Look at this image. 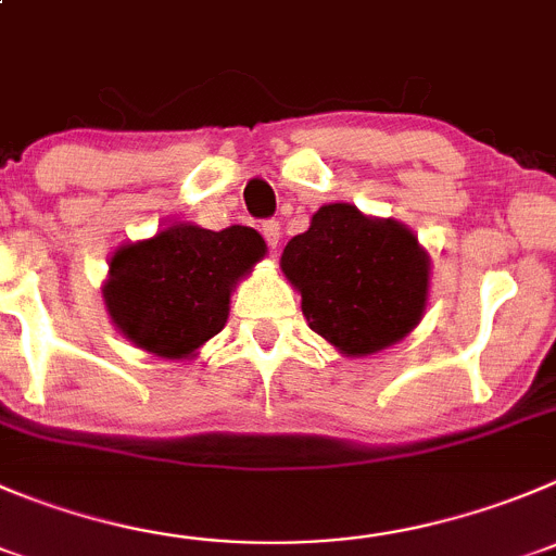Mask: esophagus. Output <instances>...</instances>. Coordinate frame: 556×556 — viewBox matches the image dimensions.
<instances>
[{
  "label": "esophagus",
  "mask_w": 556,
  "mask_h": 556,
  "mask_svg": "<svg viewBox=\"0 0 556 556\" xmlns=\"http://www.w3.org/2000/svg\"><path fill=\"white\" fill-rule=\"evenodd\" d=\"M262 235L264 240H267V245L273 248V251H278V242H281V224H278V220H264Z\"/></svg>",
  "instance_id": "esophagus-1"
}]
</instances>
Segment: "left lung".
<instances>
[{
    "label": "left lung",
    "mask_w": 556,
    "mask_h": 556,
    "mask_svg": "<svg viewBox=\"0 0 556 556\" xmlns=\"http://www.w3.org/2000/svg\"><path fill=\"white\" fill-rule=\"evenodd\" d=\"M281 269L303 298L311 330L343 357H368L404 341L426 314L428 251L404 224L354 204L316 210L308 231L283 248Z\"/></svg>",
    "instance_id": "obj_1"
}]
</instances>
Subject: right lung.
I'll list each match as a JSON object with an SVG mask.
<instances>
[{"label":"right lung","instance_id":"add662e5","mask_svg":"<svg viewBox=\"0 0 556 556\" xmlns=\"http://www.w3.org/2000/svg\"><path fill=\"white\" fill-rule=\"evenodd\" d=\"M264 253L267 242L251 226L210 231L185 220L125 242L103 281L111 325L155 357L190 361L224 330L231 292Z\"/></svg>","mask_w":556,"mask_h":556}]
</instances>
